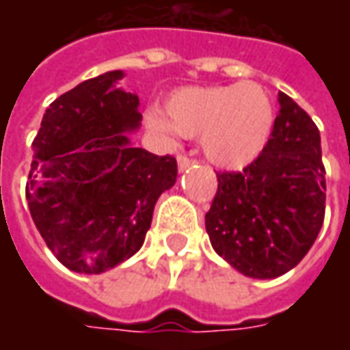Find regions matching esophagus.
<instances>
[{
  "instance_id": "34e87169",
  "label": "esophagus",
  "mask_w": 350,
  "mask_h": 350,
  "mask_svg": "<svg viewBox=\"0 0 350 350\" xmlns=\"http://www.w3.org/2000/svg\"><path fill=\"white\" fill-rule=\"evenodd\" d=\"M193 163H195V161H193V159H189L187 155H179V157H177V165H179V171L189 169L191 165H193Z\"/></svg>"
}]
</instances>
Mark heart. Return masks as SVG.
Here are the masks:
<instances>
[{
  "mask_svg": "<svg viewBox=\"0 0 350 350\" xmlns=\"http://www.w3.org/2000/svg\"><path fill=\"white\" fill-rule=\"evenodd\" d=\"M167 118L148 115V128L159 136L200 138L202 154L214 167L241 169L255 161L271 140L275 103L255 81L183 88L165 103Z\"/></svg>",
  "mask_w": 350,
  "mask_h": 350,
  "instance_id": "obj_1",
  "label": "heart"
}]
</instances>
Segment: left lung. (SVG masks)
Instances as JSON below:
<instances>
[{"label":"left lung","mask_w":350,"mask_h":350,"mask_svg":"<svg viewBox=\"0 0 350 350\" xmlns=\"http://www.w3.org/2000/svg\"><path fill=\"white\" fill-rule=\"evenodd\" d=\"M278 103L269 144L243 171L218 173L204 218L214 251L251 278H276L294 269L325 216L319 130L286 93H278Z\"/></svg>","instance_id":"8db88e82"}]
</instances>
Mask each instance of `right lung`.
Here are the masks:
<instances>
[{"mask_svg":"<svg viewBox=\"0 0 350 350\" xmlns=\"http://www.w3.org/2000/svg\"><path fill=\"white\" fill-rule=\"evenodd\" d=\"M115 70L50 103L33 142L27 202L56 259L99 275L142 247L161 193L175 185L173 155L132 148L140 99L116 83Z\"/></svg>","mask_w":350,"mask_h":350,"instance_id":"1","label":"right lung"}]
</instances>
